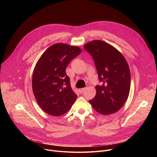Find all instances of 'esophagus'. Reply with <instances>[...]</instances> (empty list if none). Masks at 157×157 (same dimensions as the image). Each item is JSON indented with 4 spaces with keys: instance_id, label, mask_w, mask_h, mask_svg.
<instances>
[{
    "instance_id": "34e87169",
    "label": "esophagus",
    "mask_w": 157,
    "mask_h": 157,
    "mask_svg": "<svg viewBox=\"0 0 157 157\" xmlns=\"http://www.w3.org/2000/svg\"><path fill=\"white\" fill-rule=\"evenodd\" d=\"M85 89H86V88H81L79 89V91L80 93H82L85 90Z\"/></svg>"
}]
</instances>
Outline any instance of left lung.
Wrapping results in <instances>:
<instances>
[{
	"instance_id": "1",
	"label": "left lung",
	"mask_w": 157,
	"mask_h": 157,
	"mask_svg": "<svg viewBox=\"0 0 157 157\" xmlns=\"http://www.w3.org/2000/svg\"><path fill=\"white\" fill-rule=\"evenodd\" d=\"M84 48L92 56L101 85L96 86L95 97L89 102L101 114L118 111L126 102L130 88V72L122 54L101 40L86 43Z\"/></svg>"
}]
</instances>
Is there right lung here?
I'll return each mask as SVG.
<instances>
[{"label": "right lung", "mask_w": 157, "mask_h": 157, "mask_svg": "<svg viewBox=\"0 0 157 157\" xmlns=\"http://www.w3.org/2000/svg\"><path fill=\"white\" fill-rule=\"evenodd\" d=\"M82 50L79 47L58 43L45 50L38 60L32 75V89L40 107L49 115L67 113L77 95L66 74V68Z\"/></svg>", "instance_id": "1"}]
</instances>
